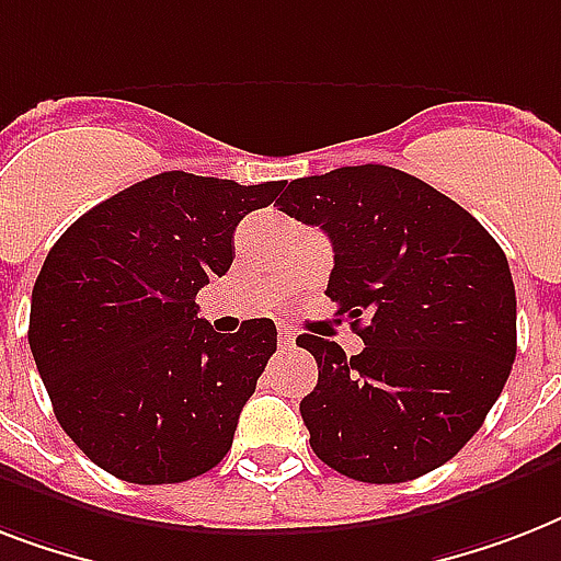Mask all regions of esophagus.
I'll return each mask as SVG.
<instances>
[{
	"label": "esophagus",
	"instance_id": "1",
	"mask_svg": "<svg viewBox=\"0 0 561 561\" xmlns=\"http://www.w3.org/2000/svg\"><path fill=\"white\" fill-rule=\"evenodd\" d=\"M276 341H279V346H282V350H285V346H294V341H297V337H294V334H290L288 329H279V334H276Z\"/></svg>",
	"mask_w": 561,
	"mask_h": 561
}]
</instances>
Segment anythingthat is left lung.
<instances>
[{"label": "left lung", "instance_id": "1", "mask_svg": "<svg viewBox=\"0 0 561 561\" xmlns=\"http://www.w3.org/2000/svg\"><path fill=\"white\" fill-rule=\"evenodd\" d=\"M279 209L332 241L325 294L358 355L299 334L317 387L299 401L311 448L360 483H404L448 462L504 390L515 285L504 250L460 203L390 165L294 180Z\"/></svg>", "mask_w": 561, "mask_h": 561}]
</instances>
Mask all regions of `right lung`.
Wrapping results in <instances>:
<instances>
[{
  "instance_id": "add662e5",
  "label": "right lung",
  "mask_w": 561,
  "mask_h": 561,
  "mask_svg": "<svg viewBox=\"0 0 561 561\" xmlns=\"http://www.w3.org/2000/svg\"><path fill=\"white\" fill-rule=\"evenodd\" d=\"M282 186L165 171L99 203L48 250L31 355L57 422L95 466L160 486L227 457L276 325L262 317L220 334L194 297L229 271L238 220Z\"/></svg>"
}]
</instances>
